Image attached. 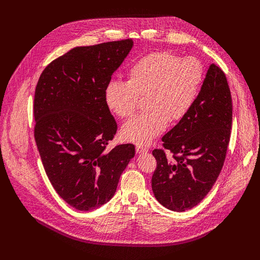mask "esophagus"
<instances>
[{
    "label": "esophagus",
    "instance_id": "obj_1",
    "mask_svg": "<svg viewBox=\"0 0 260 260\" xmlns=\"http://www.w3.org/2000/svg\"><path fill=\"white\" fill-rule=\"evenodd\" d=\"M136 151H137L138 154H145V153H147V149L145 147L140 146V145L136 146Z\"/></svg>",
    "mask_w": 260,
    "mask_h": 260
}]
</instances>
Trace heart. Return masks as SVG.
<instances>
[{
	"instance_id": "obj_1",
	"label": "heart",
	"mask_w": 260,
	"mask_h": 260,
	"mask_svg": "<svg viewBox=\"0 0 260 260\" xmlns=\"http://www.w3.org/2000/svg\"><path fill=\"white\" fill-rule=\"evenodd\" d=\"M127 78V82H109L105 103L117 117L127 119L137 109L138 98L146 97L147 112L125 123L120 136L124 141L147 145L166 129L168 120L178 122L188 114L200 92L204 70L196 58L157 51L136 62Z\"/></svg>"
}]
</instances>
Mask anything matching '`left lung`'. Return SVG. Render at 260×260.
<instances>
[{
  "mask_svg": "<svg viewBox=\"0 0 260 260\" xmlns=\"http://www.w3.org/2000/svg\"><path fill=\"white\" fill-rule=\"evenodd\" d=\"M232 97L224 73L211 64L188 114L162 137L154 149L157 169L152 189L163 207L184 212L208 195L219 176L232 127Z\"/></svg>",
  "mask_w": 260,
  "mask_h": 260,
  "instance_id": "1",
  "label": "left lung"
}]
</instances>
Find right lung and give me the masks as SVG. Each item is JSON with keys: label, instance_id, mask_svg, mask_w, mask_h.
Wrapping results in <instances>:
<instances>
[{"label": "right lung", "instance_id": "obj_1", "mask_svg": "<svg viewBox=\"0 0 260 260\" xmlns=\"http://www.w3.org/2000/svg\"><path fill=\"white\" fill-rule=\"evenodd\" d=\"M133 40L71 49L41 74L35 93V139L50 183L79 211L113 198L135 156L134 144L106 151L117 123L104 99L106 85L127 57Z\"/></svg>", "mask_w": 260, "mask_h": 260}]
</instances>
